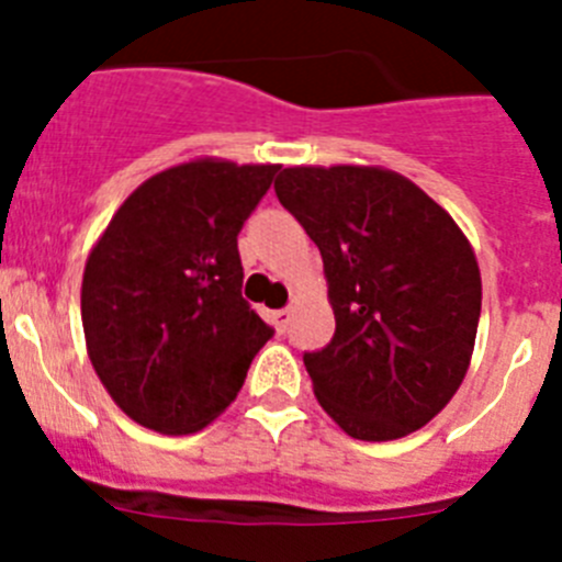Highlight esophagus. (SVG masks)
Instances as JSON below:
<instances>
[{
  "mask_svg": "<svg viewBox=\"0 0 562 562\" xmlns=\"http://www.w3.org/2000/svg\"><path fill=\"white\" fill-rule=\"evenodd\" d=\"M270 317H272V326H276L278 335H284V331L292 326V310H278V312H272Z\"/></svg>",
  "mask_w": 562,
  "mask_h": 562,
  "instance_id": "obj_1",
  "label": "esophagus"
}]
</instances>
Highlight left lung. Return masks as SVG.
I'll return each instance as SVG.
<instances>
[{
    "label": "left lung",
    "mask_w": 562,
    "mask_h": 562,
    "mask_svg": "<svg viewBox=\"0 0 562 562\" xmlns=\"http://www.w3.org/2000/svg\"><path fill=\"white\" fill-rule=\"evenodd\" d=\"M276 193L324 258L335 337L304 355L321 408L362 441L428 425L473 360L481 272L470 238L391 168L292 166Z\"/></svg>",
    "instance_id": "1"
}]
</instances>
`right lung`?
Segmentation results:
<instances>
[{
    "instance_id": "obj_1",
    "label": "right lung",
    "mask_w": 562,
    "mask_h": 562,
    "mask_svg": "<svg viewBox=\"0 0 562 562\" xmlns=\"http://www.w3.org/2000/svg\"><path fill=\"white\" fill-rule=\"evenodd\" d=\"M276 162L193 157L134 188L87 256V355L114 405L157 434L207 428L272 329L241 297L236 236Z\"/></svg>"
}]
</instances>
